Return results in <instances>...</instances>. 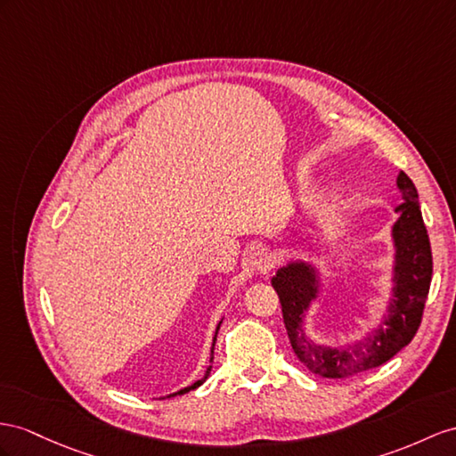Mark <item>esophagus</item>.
Returning a JSON list of instances; mask_svg holds the SVG:
<instances>
[{
  "label": "esophagus",
  "instance_id": "esophagus-1",
  "mask_svg": "<svg viewBox=\"0 0 456 456\" xmlns=\"http://www.w3.org/2000/svg\"><path fill=\"white\" fill-rule=\"evenodd\" d=\"M244 258L250 264V267L254 272H270L272 270V262H270V256L264 250V247L260 244H250L247 248V254H244Z\"/></svg>",
  "mask_w": 456,
  "mask_h": 456
}]
</instances>
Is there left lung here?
Wrapping results in <instances>:
<instances>
[{
    "mask_svg": "<svg viewBox=\"0 0 456 456\" xmlns=\"http://www.w3.org/2000/svg\"><path fill=\"white\" fill-rule=\"evenodd\" d=\"M396 189L401 191L403 204L395 208L396 221L391 227V298L376 330L353 343H320L306 331V314L323 295L325 275L322 265L314 260H290L279 267L272 279L281 300L290 346L312 373L323 378H346L378 368L411 343L418 331L434 262L418 191L404 171L396 175ZM316 240H310L305 247L308 254L316 252Z\"/></svg>",
    "mask_w": 456,
    "mask_h": 456,
    "instance_id": "obj_1",
    "label": "left lung"
}]
</instances>
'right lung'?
Masks as SVG:
<instances>
[{
    "instance_id": "right-lung-1",
    "label": "right lung",
    "mask_w": 456,
    "mask_h": 456,
    "mask_svg": "<svg viewBox=\"0 0 456 456\" xmlns=\"http://www.w3.org/2000/svg\"><path fill=\"white\" fill-rule=\"evenodd\" d=\"M221 323H224V318H221V322L217 323V328H216V333H214V343H212V350H209V362H214V348H216V339H217V333H219V328H221ZM209 371H212V366H208L206 368V371H204V376L200 378V379H196L194 383H191V385H186V387H183V389H179V391H175V393H169V395H166V396H177V395H184V393H189V391H192V389H196V387H200V385L208 379V376H209ZM166 396H161V399H166Z\"/></svg>"
}]
</instances>
